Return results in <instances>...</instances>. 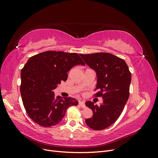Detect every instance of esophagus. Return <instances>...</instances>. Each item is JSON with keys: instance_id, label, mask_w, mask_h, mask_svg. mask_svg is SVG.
<instances>
[{"instance_id": "34e87169", "label": "esophagus", "mask_w": 158, "mask_h": 158, "mask_svg": "<svg viewBox=\"0 0 158 158\" xmlns=\"http://www.w3.org/2000/svg\"><path fill=\"white\" fill-rule=\"evenodd\" d=\"M79 105L81 106V107H82V108H85V103H84V102H83V101H80V102H79Z\"/></svg>"}]
</instances>
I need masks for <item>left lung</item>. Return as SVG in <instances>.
<instances>
[{
    "instance_id": "left-lung-1",
    "label": "left lung",
    "mask_w": 158,
    "mask_h": 158,
    "mask_svg": "<svg viewBox=\"0 0 158 158\" xmlns=\"http://www.w3.org/2000/svg\"><path fill=\"white\" fill-rule=\"evenodd\" d=\"M85 64L95 70L97 84L95 97L101 96L102 104L88 101L85 106L92 110L93 116L85 119L91 128L101 131L108 128L120 117L129 97L131 73L123 59L108 52L80 54Z\"/></svg>"
}]
</instances>
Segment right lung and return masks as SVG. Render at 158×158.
Returning <instances> with one entry per match:
<instances>
[{"instance_id": "obj_1", "label": "right lung", "mask_w": 158, "mask_h": 158, "mask_svg": "<svg viewBox=\"0 0 158 158\" xmlns=\"http://www.w3.org/2000/svg\"><path fill=\"white\" fill-rule=\"evenodd\" d=\"M85 65L73 52L48 51L33 56L21 70L20 93L29 117L40 126L59 124L66 110L78 102L73 98L55 97L53 90L68 78V72L76 65Z\"/></svg>"}]
</instances>
